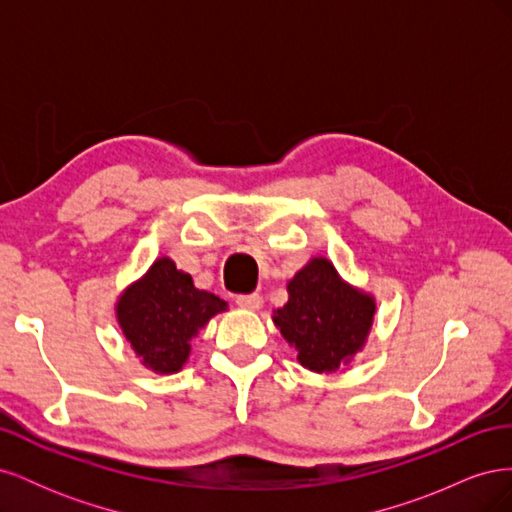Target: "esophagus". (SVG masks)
Here are the masks:
<instances>
[{
  "instance_id": "obj_1",
  "label": "esophagus",
  "mask_w": 512,
  "mask_h": 512,
  "mask_svg": "<svg viewBox=\"0 0 512 512\" xmlns=\"http://www.w3.org/2000/svg\"><path fill=\"white\" fill-rule=\"evenodd\" d=\"M237 305L239 307H245V309H258L262 305V297L258 292H252V294H239L237 297Z\"/></svg>"
}]
</instances>
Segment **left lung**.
Segmentation results:
<instances>
[{
  "label": "left lung",
  "mask_w": 512,
  "mask_h": 512,
  "mask_svg": "<svg viewBox=\"0 0 512 512\" xmlns=\"http://www.w3.org/2000/svg\"><path fill=\"white\" fill-rule=\"evenodd\" d=\"M374 314L371 294L346 284L327 258H312L288 282V303L273 322L303 367L331 374L365 346Z\"/></svg>",
  "instance_id": "8db88e82"
}]
</instances>
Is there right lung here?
<instances>
[{
    "instance_id": "obj_1",
    "label": "right lung",
    "mask_w": 512,
    "mask_h": 512,
    "mask_svg": "<svg viewBox=\"0 0 512 512\" xmlns=\"http://www.w3.org/2000/svg\"><path fill=\"white\" fill-rule=\"evenodd\" d=\"M226 307V301L198 290L190 273L162 256L123 290L115 312L141 363L156 374H177L188 361L192 337Z\"/></svg>"
}]
</instances>
